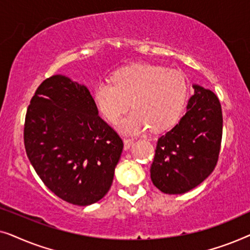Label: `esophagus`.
Segmentation results:
<instances>
[{"label":"esophagus","mask_w":250,"mask_h":250,"mask_svg":"<svg viewBox=\"0 0 250 250\" xmlns=\"http://www.w3.org/2000/svg\"><path fill=\"white\" fill-rule=\"evenodd\" d=\"M133 145V140L131 139H124V149L128 150Z\"/></svg>","instance_id":"obj_1"}]
</instances>
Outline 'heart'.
<instances>
[{
	"instance_id": "b5f03b06",
	"label": "heart",
	"mask_w": 250,
	"mask_h": 250,
	"mask_svg": "<svg viewBox=\"0 0 250 250\" xmlns=\"http://www.w3.org/2000/svg\"><path fill=\"white\" fill-rule=\"evenodd\" d=\"M187 95L183 74L148 63L122 68L112 82H99L93 90L98 110L110 123L121 118L131 101L133 110L118 124L126 135L141 134L149 127L155 132L169 127L179 118Z\"/></svg>"
}]
</instances>
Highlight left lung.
<instances>
[{
  "instance_id": "left-lung-1",
  "label": "left lung",
  "mask_w": 250,
  "mask_h": 250,
  "mask_svg": "<svg viewBox=\"0 0 250 250\" xmlns=\"http://www.w3.org/2000/svg\"><path fill=\"white\" fill-rule=\"evenodd\" d=\"M187 112L160 136L150 168L153 186L167 194H182L204 182L213 172L220 153L223 117L218 98L193 85Z\"/></svg>"
}]
</instances>
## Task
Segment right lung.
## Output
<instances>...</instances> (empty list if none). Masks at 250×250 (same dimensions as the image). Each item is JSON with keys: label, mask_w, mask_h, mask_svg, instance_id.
I'll return each instance as SVG.
<instances>
[{"label": "right lung", "mask_w": 250, "mask_h": 250, "mask_svg": "<svg viewBox=\"0 0 250 250\" xmlns=\"http://www.w3.org/2000/svg\"><path fill=\"white\" fill-rule=\"evenodd\" d=\"M23 141L43 183L67 203L88 206L110 189L123 151L88 88L63 75L40 85L27 109Z\"/></svg>", "instance_id": "obj_1"}]
</instances>
